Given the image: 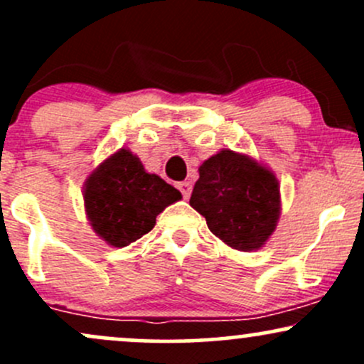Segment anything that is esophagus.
Segmentation results:
<instances>
[{
  "label": "esophagus",
  "instance_id": "1",
  "mask_svg": "<svg viewBox=\"0 0 364 364\" xmlns=\"http://www.w3.org/2000/svg\"><path fill=\"white\" fill-rule=\"evenodd\" d=\"M178 190L181 191V195L185 196V198H190L193 186H191L190 181H181V183H178Z\"/></svg>",
  "mask_w": 364,
  "mask_h": 364
}]
</instances>
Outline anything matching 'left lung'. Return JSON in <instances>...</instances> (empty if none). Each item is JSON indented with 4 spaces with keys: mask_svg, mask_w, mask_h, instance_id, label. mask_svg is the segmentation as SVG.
Here are the masks:
<instances>
[{
    "mask_svg": "<svg viewBox=\"0 0 364 364\" xmlns=\"http://www.w3.org/2000/svg\"><path fill=\"white\" fill-rule=\"evenodd\" d=\"M190 205L231 248L253 252L272 236L281 215L277 178L255 159L224 149L198 169Z\"/></svg>",
    "mask_w": 364,
    "mask_h": 364,
    "instance_id": "left-lung-1",
    "label": "left lung"
}]
</instances>
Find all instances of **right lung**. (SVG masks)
<instances>
[{
  "instance_id": "obj_1",
  "label": "right lung",
  "mask_w": 364,
  "mask_h": 364,
  "mask_svg": "<svg viewBox=\"0 0 364 364\" xmlns=\"http://www.w3.org/2000/svg\"><path fill=\"white\" fill-rule=\"evenodd\" d=\"M179 198L176 188L147 173L128 149H119L101 162L83 186L92 229L114 248L147 235L156 225V217Z\"/></svg>"
}]
</instances>
